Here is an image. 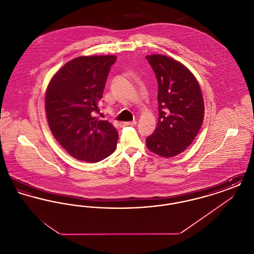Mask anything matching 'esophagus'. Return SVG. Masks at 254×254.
I'll use <instances>...</instances> for the list:
<instances>
[{
	"instance_id": "esophagus-1",
	"label": "esophagus",
	"mask_w": 254,
	"mask_h": 254,
	"mask_svg": "<svg viewBox=\"0 0 254 254\" xmlns=\"http://www.w3.org/2000/svg\"><path fill=\"white\" fill-rule=\"evenodd\" d=\"M136 121L132 122H122L121 124H120V126L121 127H127V126H134V125H136Z\"/></svg>"
}]
</instances>
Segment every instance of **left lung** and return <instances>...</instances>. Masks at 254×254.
Instances as JSON below:
<instances>
[{"instance_id": "1", "label": "left lung", "mask_w": 254, "mask_h": 254, "mask_svg": "<svg viewBox=\"0 0 254 254\" xmlns=\"http://www.w3.org/2000/svg\"><path fill=\"white\" fill-rule=\"evenodd\" d=\"M158 81L157 127L146 138V146L162 157L180 154L192 143L204 120L200 85L191 71L165 55L145 57Z\"/></svg>"}]
</instances>
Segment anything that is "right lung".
Instances as JSON below:
<instances>
[{
    "label": "right lung",
    "mask_w": 254,
    "mask_h": 254,
    "mask_svg": "<svg viewBox=\"0 0 254 254\" xmlns=\"http://www.w3.org/2000/svg\"><path fill=\"white\" fill-rule=\"evenodd\" d=\"M114 55L81 56L52 77L46 93V112L55 139L72 157L96 163L116 148L118 131L93 112L103 97Z\"/></svg>",
    "instance_id": "add662e5"
}]
</instances>
